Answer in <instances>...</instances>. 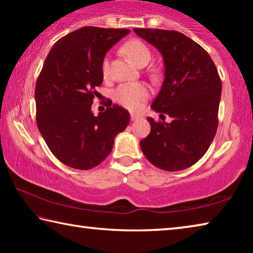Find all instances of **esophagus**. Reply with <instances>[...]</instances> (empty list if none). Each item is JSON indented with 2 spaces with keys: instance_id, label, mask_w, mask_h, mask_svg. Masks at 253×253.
Returning <instances> with one entry per match:
<instances>
[{
  "instance_id": "esophagus-1",
  "label": "esophagus",
  "mask_w": 253,
  "mask_h": 253,
  "mask_svg": "<svg viewBox=\"0 0 253 253\" xmlns=\"http://www.w3.org/2000/svg\"><path fill=\"white\" fill-rule=\"evenodd\" d=\"M139 118H140V116H139L138 114H134V113L130 114V119H131V121H137V119H139Z\"/></svg>"
}]
</instances>
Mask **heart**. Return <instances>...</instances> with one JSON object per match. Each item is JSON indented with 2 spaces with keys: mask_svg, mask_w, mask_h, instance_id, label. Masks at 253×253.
Returning a JSON list of instances; mask_svg holds the SVG:
<instances>
[{
  "mask_svg": "<svg viewBox=\"0 0 253 253\" xmlns=\"http://www.w3.org/2000/svg\"><path fill=\"white\" fill-rule=\"evenodd\" d=\"M123 50L139 67L147 66L153 57L151 49L143 41L137 39L128 41L124 45ZM109 55H106L101 62V74L105 78L109 76ZM113 97L118 105L125 107L127 109L136 110L143 105L145 100L148 99L149 88L147 84L143 83L122 84L115 89Z\"/></svg>",
  "mask_w": 253,
  "mask_h": 253,
  "instance_id": "heart-1",
  "label": "heart"
}]
</instances>
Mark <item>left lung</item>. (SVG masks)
<instances>
[{
  "mask_svg": "<svg viewBox=\"0 0 253 253\" xmlns=\"http://www.w3.org/2000/svg\"><path fill=\"white\" fill-rule=\"evenodd\" d=\"M136 34L161 51L165 79L152 108L162 121L151 124L140 148L156 168L176 172L194 165L211 145L219 124L222 83L209 53L174 30L134 29ZM172 119L164 122L165 115Z\"/></svg>",
  "mask_w": 253,
  "mask_h": 253,
  "instance_id": "left-lung-1",
  "label": "left lung"
}]
</instances>
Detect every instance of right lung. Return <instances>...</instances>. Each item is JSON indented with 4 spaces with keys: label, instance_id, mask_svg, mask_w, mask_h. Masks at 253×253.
I'll use <instances>...</instances> for the list:
<instances>
[{
    "label": "right lung",
    "instance_id": "right-lung-1",
    "mask_svg": "<svg viewBox=\"0 0 253 253\" xmlns=\"http://www.w3.org/2000/svg\"><path fill=\"white\" fill-rule=\"evenodd\" d=\"M127 29L84 27L55 42L36 84L37 125L51 153L69 168L87 170L109 155L114 138L130 121L128 110L108 101L91 113L104 79L101 62Z\"/></svg>",
    "mask_w": 253,
    "mask_h": 253
}]
</instances>
